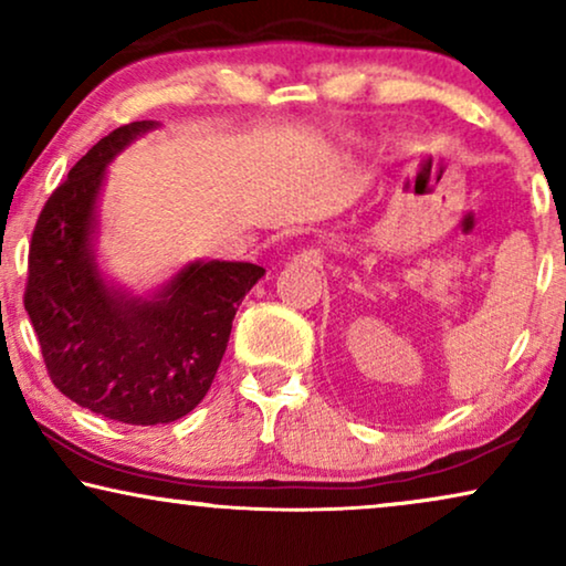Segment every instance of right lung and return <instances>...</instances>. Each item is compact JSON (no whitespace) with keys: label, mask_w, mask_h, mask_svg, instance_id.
<instances>
[{"label":"right lung","mask_w":566,"mask_h":566,"mask_svg":"<svg viewBox=\"0 0 566 566\" xmlns=\"http://www.w3.org/2000/svg\"><path fill=\"white\" fill-rule=\"evenodd\" d=\"M151 120L120 126L92 146L45 200L28 252L25 312L56 389L126 424L175 422L211 389L231 322L265 270L196 262L154 301L115 296L90 252L105 165Z\"/></svg>","instance_id":"1"}]
</instances>
